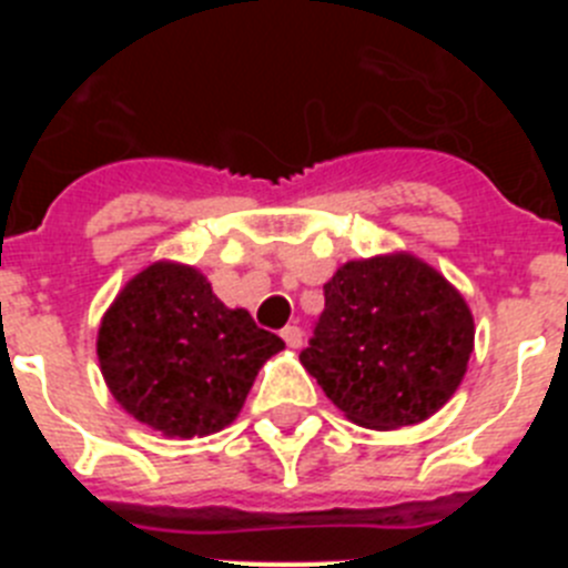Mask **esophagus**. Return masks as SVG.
<instances>
[{
    "label": "esophagus",
    "instance_id": "obj_1",
    "mask_svg": "<svg viewBox=\"0 0 568 568\" xmlns=\"http://www.w3.org/2000/svg\"><path fill=\"white\" fill-rule=\"evenodd\" d=\"M281 338L287 341V346H293V349H298V346L304 344V333H301V327H295V324L281 329Z\"/></svg>",
    "mask_w": 568,
    "mask_h": 568
}]
</instances>
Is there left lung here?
<instances>
[{
  "label": "left lung",
  "instance_id": "1",
  "mask_svg": "<svg viewBox=\"0 0 568 568\" xmlns=\"http://www.w3.org/2000/svg\"><path fill=\"white\" fill-rule=\"evenodd\" d=\"M475 349L464 295L413 253L346 261L301 364L353 424L400 429L453 398Z\"/></svg>",
  "mask_w": 568,
  "mask_h": 568
}]
</instances>
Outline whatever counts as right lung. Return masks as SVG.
Returning a JSON list of instances; mask_svg holds the SVG:
<instances>
[{"label": "right lung", "mask_w": 568, "mask_h": 568, "mask_svg": "<svg viewBox=\"0 0 568 568\" xmlns=\"http://www.w3.org/2000/svg\"><path fill=\"white\" fill-rule=\"evenodd\" d=\"M284 349L247 310L215 298L207 275L153 261L102 315L99 369L124 413L168 438H204L239 418L250 386Z\"/></svg>", "instance_id": "right-lung-1"}]
</instances>
